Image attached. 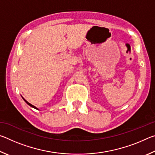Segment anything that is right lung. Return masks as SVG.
<instances>
[{"label": "right lung", "instance_id": "obj_1", "mask_svg": "<svg viewBox=\"0 0 155 155\" xmlns=\"http://www.w3.org/2000/svg\"><path fill=\"white\" fill-rule=\"evenodd\" d=\"M23 99H24V98H23ZM24 101H25L26 102V103H27V104H28V105H29V106H31V107H33V108H35V109H37V108H36V107H35V106H33V105H32V104H30L29 103H28V102H27V101H26V100H25V99H24Z\"/></svg>", "mask_w": 155, "mask_h": 155}]
</instances>
